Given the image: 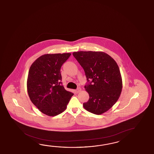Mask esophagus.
Segmentation results:
<instances>
[{
    "label": "esophagus",
    "instance_id": "1",
    "mask_svg": "<svg viewBox=\"0 0 154 154\" xmlns=\"http://www.w3.org/2000/svg\"><path fill=\"white\" fill-rule=\"evenodd\" d=\"M81 90H82L81 88H78L75 90V92L76 93H79V92H80L81 91Z\"/></svg>",
    "mask_w": 154,
    "mask_h": 154
}]
</instances>
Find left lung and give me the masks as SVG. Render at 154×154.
I'll list each match as a JSON object with an SVG mask.
<instances>
[{
	"label": "left lung",
	"mask_w": 154,
	"mask_h": 154,
	"mask_svg": "<svg viewBox=\"0 0 154 154\" xmlns=\"http://www.w3.org/2000/svg\"><path fill=\"white\" fill-rule=\"evenodd\" d=\"M84 70L90 84L85 85L89 100L83 106L94 114L107 112L120 96L122 81L116 61L102 51H79L72 53Z\"/></svg>",
	"instance_id": "1"
}]
</instances>
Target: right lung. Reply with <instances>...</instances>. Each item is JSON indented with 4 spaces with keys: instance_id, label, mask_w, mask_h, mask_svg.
Segmentation results:
<instances>
[{
    "instance_id": "1",
    "label": "right lung",
    "mask_w": 154,
    "mask_h": 154,
    "mask_svg": "<svg viewBox=\"0 0 154 154\" xmlns=\"http://www.w3.org/2000/svg\"><path fill=\"white\" fill-rule=\"evenodd\" d=\"M70 55L43 54L29 68L27 82L28 96L34 105L46 115L54 116L63 112L74 95L60 84V68Z\"/></svg>"
}]
</instances>
